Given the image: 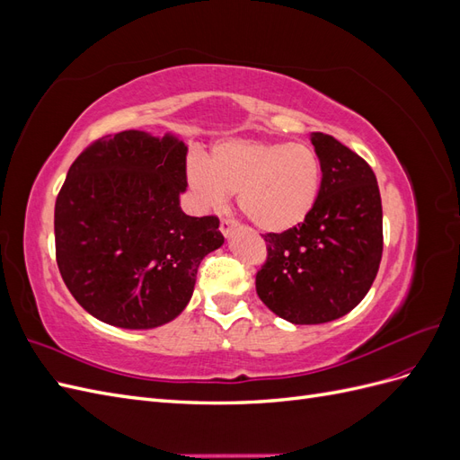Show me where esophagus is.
<instances>
[{"label":"esophagus","mask_w":460,"mask_h":460,"mask_svg":"<svg viewBox=\"0 0 460 460\" xmlns=\"http://www.w3.org/2000/svg\"><path fill=\"white\" fill-rule=\"evenodd\" d=\"M235 226H238V222L232 220V218H222L220 220V232H222V235H225V238H228Z\"/></svg>","instance_id":"obj_1"}]
</instances>
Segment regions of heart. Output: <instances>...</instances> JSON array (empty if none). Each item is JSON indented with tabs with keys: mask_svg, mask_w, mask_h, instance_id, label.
Listing matches in <instances>:
<instances>
[{
	"mask_svg": "<svg viewBox=\"0 0 460 460\" xmlns=\"http://www.w3.org/2000/svg\"><path fill=\"white\" fill-rule=\"evenodd\" d=\"M186 176L201 207L220 211L238 191L242 213L253 225L282 234L311 215L323 186V164L305 144L228 137L211 147L207 161L191 157Z\"/></svg>",
	"mask_w": 460,
	"mask_h": 460,
	"instance_id": "1",
	"label": "heart"
}]
</instances>
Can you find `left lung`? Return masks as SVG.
Returning a JSON list of instances; mask_svg holds the SVG:
<instances>
[{"mask_svg":"<svg viewBox=\"0 0 460 460\" xmlns=\"http://www.w3.org/2000/svg\"><path fill=\"white\" fill-rule=\"evenodd\" d=\"M323 186L299 226L267 234L261 301L291 324H324L363 301L382 261V199L368 163L333 136L313 132Z\"/></svg>","mask_w":460,"mask_h":460,"instance_id":"left-lung-1","label":"left lung"}]
</instances>
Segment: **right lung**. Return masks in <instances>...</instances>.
<instances>
[{
    "instance_id": "obj_1",
    "label": "right lung",
    "mask_w": 460,
    "mask_h": 460,
    "mask_svg": "<svg viewBox=\"0 0 460 460\" xmlns=\"http://www.w3.org/2000/svg\"><path fill=\"white\" fill-rule=\"evenodd\" d=\"M188 146L174 134L103 136L55 201V253L73 297L105 324L149 330L191 299L199 262L225 243L217 217L180 207Z\"/></svg>"
}]
</instances>
